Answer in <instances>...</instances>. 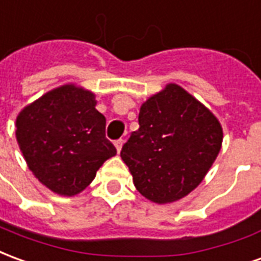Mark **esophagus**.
Here are the masks:
<instances>
[{
  "label": "esophagus",
  "instance_id": "obj_1",
  "mask_svg": "<svg viewBox=\"0 0 261 261\" xmlns=\"http://www.w3.org/2000/svg\"><path fill=\"white\" fill-rule=\"evenodd\" d=\"M123 142H124V140H123V138H119V140H116V141H114V145H116V149H117V152H120V151H121Z\"/></svg>",
  "mask_w": 261,
  "mask_h": 261
}]
</instances>
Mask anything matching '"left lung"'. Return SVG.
Returning <instances> with one entry per match:
<instances>
[{"mask_svg": "<svg viewBox=\"0 0 261 261\" xmlns=\"http://www.w3.org/2000/svg\"><path fill=\"white\" fill-rule=\"evenodd\" d=\"M140 128L121 148L137 190L158 204L194 190L222 144V128L208 109L170 84L140 109Z\"/></svg>", "mask_w": 261, "mask_h": 261, "instance_id": "8db88e82", "label": "left lung"}]
</instances>
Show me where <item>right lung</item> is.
I'll return each mask as SVG.
<instances>
[{
  "label": "right lung",
  "mask_w": 261,
  "mask_h": 261,
  "mask_svg": "<svg viewBox=\"0 0 261 261\" xmlns=\"http://www.w3.org/2000/svg\"><path fill=\"white\" fill-rule=\"evenodd\" d=\"M95 105L93 93L64 85L43 95L16 119V140L26 164L51 192L78 194L117 153Z\"/></svg>",
  "instance_id": "1"
}]
</instances>
